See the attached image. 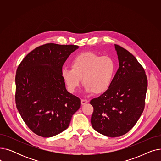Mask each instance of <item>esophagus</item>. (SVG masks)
Instances as JSON below:
<instances>
[{"label":"esophagus","instance_id":"1","mask_svg":"<svg viewBox=\"0 0 161 161\" xmlns=\"http://www.w3.org/2000/svg\"><path fill=\"white\" fill-rule=\"evenodd\" d=\"M88 102H89V101H88L87 100H86V99H81V104L82 105L86 104Z\"/></svg>","mask_w":161,"mask_h":161}]
</instances>
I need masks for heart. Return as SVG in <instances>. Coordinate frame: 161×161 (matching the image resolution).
I'll use <instances>...</instances> for the list:
<instances>
[{"label":"heart","mask_w":161,"mask_h":161,"mask_svg":"<svg viewBox=\"0 0 161 161\" xmlns=\"http://www.w3.org/2000/svg\"><path fill=\"white\" fill-rule=\"evenodd\" d=\"M71 69L63 68L61 77L69 92H75L81 80L86 92L99 95L110 87L115 72V64L108 56L100 57L93 53H83L76 56Z\"/></svg>","instance_id":"heart-1"}]
</instances>
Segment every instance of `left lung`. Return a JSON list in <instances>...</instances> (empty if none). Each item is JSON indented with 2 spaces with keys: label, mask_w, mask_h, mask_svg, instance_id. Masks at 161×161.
Returning <instances> with one entry per match:
<instances>
[{
  "label": "left lung",
  "mask_w": 161,
  "mask_h": 161,
  "mask_svg": "<svg viewBox=\"0 0 161 161\" xmlns=\"http://www.w3.org/2000/svg\"><path fill=\"white\" fill-rule=\"evenodd\" d=\"M119 67L112 85L90 104L94 110L91 125L108 137L127 133L136 123L145 106L147 79L144 69L127 50L115 44Z\"/></svg>",
  "instance_id": "8db88e82"
}]
</instances>
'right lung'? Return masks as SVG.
<instances>
[{"label":"right lung","mask_w":161,"mask_h":161,"mask_svg":"<svg viewBox=\"0 0 161 161\" xmlns=\"http://www.w3.org/2000/svg\"><path fill=\"white\" fill-rule=\"evenodd\" d=\"M79 46L46 44L31 52L15 75L17 109L28 127L40 136L52 137L69 127L80 99L68 92L63 66Z\"/></svg>","instance_id":"1"}]
</instances>
